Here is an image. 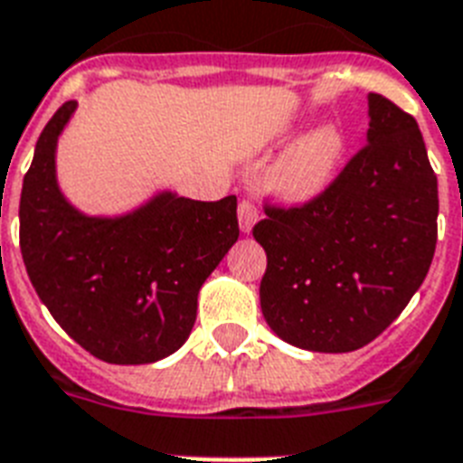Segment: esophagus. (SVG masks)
Masks as SVG:
<instances>
[{"mask_svg":"<svg viewBox=\"0 0 463 463\" xmlns=\"http://www.w3.org/2000/svg\"><path fill=\"white\" fill-rule=\"evenodd\" d=\"M238 221H240V231L251 232L254 223L259 221V209L251 199H242L238 206Z\"/></svg>","mask_w":463,"mask_h":463,"instance_id":"esophagus-1","label":"esophagus"}]
</instances>
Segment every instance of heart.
<instances>
[{"label":"heart","instance_id":"1","mask_svg":"<svg viewBox=\"0 0 463 463\" xmlns=\"http://www.w3.org/2000/svg\"><path fill=\"white\" fill-rule=\"evenodd\" d=\"M347 156V135L337 123L311 128L292 142L269 171L266 185L283 204H309L340 175Z\"/></svg>","mask_w":463,"mask_h":463}]
</instances>
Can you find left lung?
Returning <instances> with one entry per match:
<instances>
[{"label": "left lung", "instance_id": "8db88e82", "mask_svg": "<svg viewBox=\"0 0 463 463\" xmlns=\"http://www.w3.org/2000/svg\"><path fill=\"white\" fill-rule=\"evenodd\" d=\"M259 299L269 328L309 352H354L400 317L438 242V178L414 116L368 95L366 146L318 199L266 209Z\"/></svg>", "mask_w": 463, "mask_h": 463}]
</instances>
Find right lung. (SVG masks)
Segmentation results:
<instances>
[{"mask_svg":"<svg viewBox=\"0 0 463 463\" xmlns=\"http://www.w3.org/2000/svg\"><path fill=\"white\" fill-rule=\"evenodd\" d=\"M78 101L44 126L21 193V254L37 297L82 349L107 364L178 352L204 280L238 242V199L194 202L159 190L140 206L92 216L56 178V146Z\"/></svg>","mask_w":463,"mask_h":463,"instance_id":"obj_1","label":"right lung"}]
</instances>
